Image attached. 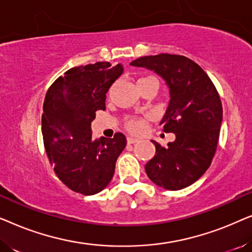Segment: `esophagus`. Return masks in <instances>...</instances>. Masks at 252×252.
<instances>
[{
	"label": "esophagus",
	"mask_w": 252,
	"mask_h": 252,
	"mask_svg": "<svg viewBox=\"0 0 252 252\" xmlns=\"http://www.w3.org/2000/svg\"><path fill=\"white\" fill-rule=\"evenodd\" d=\"M136 142H139V139H136V137H133V136L127 137V143L128 144H134Z\"/></svg>",
	"instance_id": "obj_1"
}]
</instances>
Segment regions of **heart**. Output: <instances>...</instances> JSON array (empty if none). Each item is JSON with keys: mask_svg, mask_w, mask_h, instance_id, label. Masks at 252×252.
I'll use <instances>...</instances> for the list:
<instances>
[{"mask_svg": "<svg viewBox=\"0 0 252 252\" xmlns=\"http://www.w3.org/2000/svg\"><path fill=\"white\" fill-rule=\"evenodd\" d=\"M144 125H146L144 120L141 119V118H136V117L129 118L126 122V128L132 133L142 132L143 128H144Z\"/></svg>", "mask_w": 252, "mask_h": 252, "instance_id": "1", "label": "heart"}]
</instances>
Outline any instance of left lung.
Wrapping results in <instances>:
<instances>
[{
    "label": "left lung",
    "instance_id": "left-lung-1",
    "mask_svg": "<svg viewBox=\"0 0 252 252\" xmlns=\"http://www.w3.org/2000/svg\"><path fill=\"white\" fill-rule=\"evenodd\" d=\"M130 65L154 71L168 88L170 99L159 125L165 133H174L175 140L165 148L151 140L156 154L144 168L154 184L180 190L197 181L211 164L222 123L219 94L203 68L180 55L144 56Z\"/></svg>",
    "mask_w": 252,
    "mask_h": 252
}]
</instances>
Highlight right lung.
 I'll return each mask as SVG.
<instances>
[{
    "instance_id": "obj_1",
    "label": "right lung",
    "mask_w": 252,
    "mask_h": 252,
    "mask_svg": "<svg viewBox=\"0 0 252 252\" xmlns=\"http://www.w3.org/2000/svg\"><path fill=\"white\" fill-rule=\"evenodd\" d=\"M124 66L97 62L72 67L48 89L43 103L42 135L55 173L72 190L84 195L102 191L115 173L126 137H92L97 110H105L106 93Z\"/></svg>"
}]
</instances>
